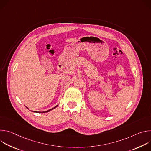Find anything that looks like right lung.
I'll return each mask as SVG.
<instances>
[{"label": "right lung", "mask_w": 151, "mask_h": 151, "mask_svg": "<svg viewBox=\"0 0 151 151\" xmlns=\"http://www.w3.org/2000/svg\"><path fill=\"white\" fill-rule=\"evenodd\" d=\"M58 106V105H57V106H55L54 107H53V108H52V109H50V110H48V111H44V112H36V111H32V112H38V113H46V112H50V111H51V110H52V109H55L56 107H57ZM27 109H29L28 107H27Z\"/></svg>", "instance_id": "1"}]
</instances>
